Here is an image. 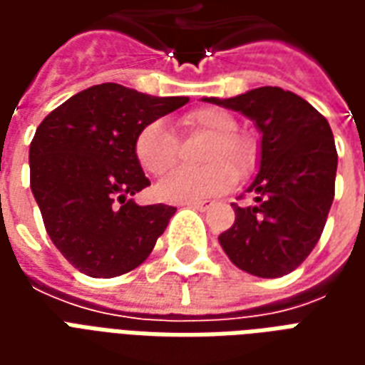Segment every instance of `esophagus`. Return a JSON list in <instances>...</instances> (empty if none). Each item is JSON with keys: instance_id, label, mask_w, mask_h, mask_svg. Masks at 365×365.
I'll return each instance as SVG.
<instances>
[{"instance_id": "1", "label": "esophagus", "mask_w": 365, "mask_h": 365, "mask_svg": "<svg viewBox=\"0 0 365 365\" xmlns=\"http://www.w3.org/2000/svg\"><path fill=\"white\" fill-rule=\"evenodd\" d=\"M185 207H191V209H197V211H207V209H211L213 207V203L211 201H197V203H187Z\"/></svg>"}]
</instances>
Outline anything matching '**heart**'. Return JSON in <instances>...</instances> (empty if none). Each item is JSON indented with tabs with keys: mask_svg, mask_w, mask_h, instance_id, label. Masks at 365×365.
<instances>
[{
	"mask_svg": "<svg viewBox=\"0 0 365 365\" xmlns=\"http://www.w3.org/2000/svg\"><path fill=\"white\" fill-rule=\"evenodd\" d=\"M183 135H209L201 168H180L156 185V197L168 203H197L232 190L238 178L254 174L260 146L237 133V119L219 107H199L180 119ZM135 158L146 174L164 175L180 158V143L162 120H152L135 138ZM231 166L229 167L228 164Z\"/></svg>",
	"mask_w": 365,
	"mask_h": 365,
	"instance_id": "b5f03b06",
	"label": "heart"
}]
</instances>
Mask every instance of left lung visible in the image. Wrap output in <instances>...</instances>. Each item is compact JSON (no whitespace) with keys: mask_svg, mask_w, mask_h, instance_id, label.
<instances>
[{"mask_svg":"<svg viewBox=\"0 0 365 365\" xmlns=\"http://www.w3.org/2000/svg\"><path fill=\"white\" fill-rule=\"evenodd\" d=\"M205 101L240 111L262 133L260 172L248 191L256 205L235 209V225L219 242L237 268L282 277L319 242L334 199L338 154L329 120L303 97L282 88Z\"/></svg>","mask_w":365,"mask_h":365,"instance_id":"obj_1","label":"left lung"}]
</instances>
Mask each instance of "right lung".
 <instances>
[{"instance_id": "obj_1", "label": "right lung", "mask_w": 365, "mask_h": 365, "mask_svg": "<svg viewBox=\"0 0 365 365\" xmlns=\"http://www.w3.org/2000/svg\"><path fill=\"white\" fill-rule=\"evenodd\" d=\"M187 101L101 83L38 125L29 148L31 190L51 240L82 274L117 277L150 256L175 207L130 199L150 185L135 158V138Z\"/></svg>"}]
</instances>
